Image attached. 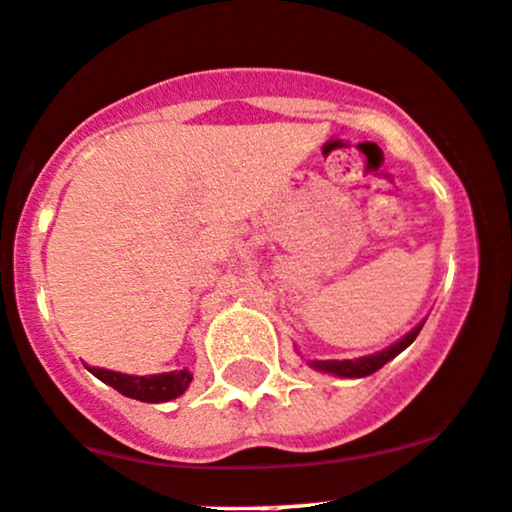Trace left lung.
I'll list each match as a JSON object with an SVG mask.
<instances>
[{
  "label": "left lung",
  "mask_w": 512,
  "mask_h": 512,
  "mask_svg": "<svg viewBox=\"0 0 512 512\" xmlns=\"http://www.w3.org/2000/svg\"><path fill=\"white\" fill-rule=\"evenodd\" d=\"M420 328H423V323L418 325V328H413L411 333L406 335L401 342H396V345H391L389 350L379 352V355H372V357H362V359H333V362H311L313 367L320 369V372H330V374H338V376H347V379H359V376H369L374 374L376 369L384 367L389 359H393L398 355V352L406 350L411 342L418 338Z\"/></svg>",
  "instance_id": "left-lung-1"
}]
</instances>
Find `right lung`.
Instances as JSON below:
<instances>
[{"label":"right lung","mask_w":512,"mask_h":512,"mask_svg":"<svg viewBox=\"0 0 512 512\" xmlns=\"http://www.w3.org/2000/svg\"><path fill=\"white\" fill-rule=\"evenodd\" d=\"M97 379L104 384L114 386L116 391L123 393L128 398H136L143 403H162L172 401V398L182 396L187 391V386L192 384V374L187 369L182 372H170V374H157V376H128L119 372H109V369H97L87 367Z\"/></svg>","instance_id":"add662e5"}]
</instances>
